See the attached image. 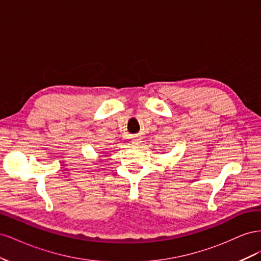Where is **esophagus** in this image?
Returning <instances> with one entry per match:
<instances>
[{
    "label": "esophagus",
    "instance_id": "obj_1",
    "mask_svg": "<svg viewBox=\"0 0 261 261\" xmlns=\"http://www.w3.org/2000/svg\"><path fill=\"white\" fill-rule=\"evenodd\" d=\"M132 144H133L134 146H138V145H140V144H141V139H140L139 137L133 138V140H132Z\"/></svg>",
    "mask_w": 261,
    "mask_h": 261
}]
</instances>
